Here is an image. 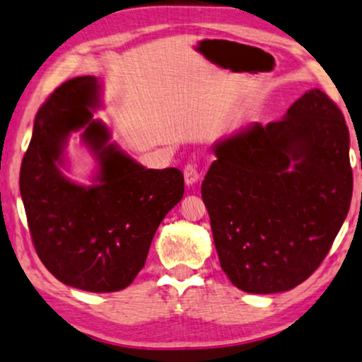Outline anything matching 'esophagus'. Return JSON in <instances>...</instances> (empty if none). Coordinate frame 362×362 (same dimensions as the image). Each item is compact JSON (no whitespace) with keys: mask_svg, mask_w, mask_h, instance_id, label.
<instances>
[{"mask_svg":"<svg viewBox=\"0 0 362 362\" xmlns=\"http://www.w3.org/2000/svg\"><path fill=\"white\" fill-rule=\"evenodd\" d=\"M184 177H185V184L187 185H195L200 178V172L197 168L195 163H187L184 167Z\"/></svg>","mask_w":362,"mask_h":362,"instance_id":"obj_1","label":"esophagus"}]
</instances>
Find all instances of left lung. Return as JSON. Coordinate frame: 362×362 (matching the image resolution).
<instances>
[{
	"label": "left lung",
	"instance_id": "8db88e82",
	"mask_svg": "<svg viewBox=\"0 0 362 362\" xmlns=\"http://www.w3.org/2000/svg\"><path fill=\"white\" fill-rule=\"evenodd\" d=\"M202 184L220 267L240 290L288 291L311 276L349 211L353 168L341 109L308 90L281 120L215 146Z\"/></svg>",
	"mask_w": 362,
	"mask_h": 362
}]
</instances>
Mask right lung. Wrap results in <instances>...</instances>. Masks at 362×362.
I'll use <instances>...</instances> for the list:
<instances>
[{
    "instance_id": "1",
    "label": "right lung",
    "mask_w": 362,
    "mask_h": 362,
    "mask_svg": "<svg viewBox=\"0 0 362 362\" xmlns=\"http://www.w3.org/2000/svg\"><path fill=\"white\" fill-rule=\"evenodd\" d=\"M99 84L93 76L66 81L37 110L19 172V190L33 245L64 285L93 293L127 288L146 264L152 238L184 197V173L153 170L117 151L93 119ZM85 129L98 153L100 184L76 186L62 175L66 136Z\"/></svg>"
}]
</instances>
